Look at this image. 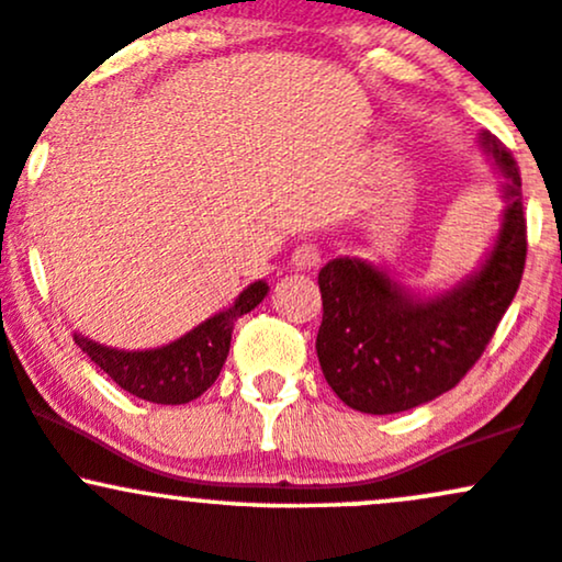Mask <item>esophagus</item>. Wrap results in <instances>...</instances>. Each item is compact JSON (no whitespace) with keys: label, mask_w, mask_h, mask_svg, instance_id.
<instances>
[{"label":"esophagus","mask_w":562,"mask_h":562,"mask_svg":"<svg viewBox=\"0 0 562 562\" xmlns=\"http://www.w3.org/2000/svg\"><path fill=\"white\" fill-rule=\"evenodd\" d=\"M291 261H293V267L301 269V271L314 269L319 263V248H317V245H312V243L299 245V248L293 250Z\"/></svg>","instance_id":"34e87169"}]
</instances>
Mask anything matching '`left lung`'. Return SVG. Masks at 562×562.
I'll return each mask as SVG.
<instances>
[{
	"mask_svg": "<svg viewBox=\"0 0 562 562\" xmlns=\"http://www.w3.org/2000/svg\"><path fill=\"white\" fill-rule=\"evenodd\" d=\"M480 146L502 172L507 207L477 271L448 291L418 295L366 258H333L319 269V368L349 408L386 416L453 390L520 288L528 250L520 172L491 133H480Z\"/></svg>",
	"mask_w": 562,
	"mask_h": 562,
	"instance_id": "left-lung-1",
	"label": "left lung"
}]
</instances>
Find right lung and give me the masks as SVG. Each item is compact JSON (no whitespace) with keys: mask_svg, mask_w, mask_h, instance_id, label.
Returning <instances> with one entry per match:
<instances>
[{"mask_svg":"<svg viewBox=\"0 0 562 562\" xmlns=\"http://www.w3.org/2000/svg\"><path fill=\"white\" fill-rule=\"evenodd\" d=\"M267 293V282H250L229 310L213 314L187 336L157 349H114L92 341L82 333H74V344L125 392L157 405H183L213 386L229 355L234 323L256 310Z\"/></svg>","mask_w":562,"mask_h":562,"instance_id":"add662e5","label":"right lung"}]
</instances>
